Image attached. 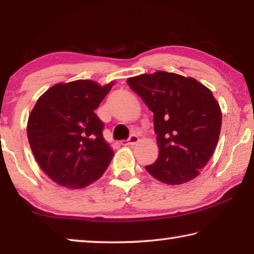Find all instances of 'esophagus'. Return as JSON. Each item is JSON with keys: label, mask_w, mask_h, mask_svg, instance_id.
Segmentation results:
<instances>
[{"label": "esophagus", "mask_w": 254, "mask_h": 254, "mask_svg": "<svg viewBox=\"0 0 254 254\" xmlns=\"http://www.w3.org/2000/svg\"><path fill=\"white\" fill-rule=\"evenodd\" d=\"M137 142H139V136L135 135V134H133V135H131L130 137H128L127 140L122 141L121 144L122 145H134Z\"/></svg>", "instance_id": "34e87169"}]
</instances>
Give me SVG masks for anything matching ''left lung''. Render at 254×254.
<instances>
[{
	"label": "left lung",
	"mask_w": 254,
	"mask_h": 254,
	"mask_svg": "<svg viewBox=\"0 0 254 254\" xmlns=\"http://www.w3.org/2000/svg\"><path fill=\"white\" fill-rule=\"evenodd\" d=\"M153 112L159 156L147 166L153 178L180 185L199 175L220 137L222 111L206 86L192 77L156 71L127 78Z\"/></svg>",
	"instance_id": "1"
}]
</instances>
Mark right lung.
Masks as SVG:
<instances>
[{"instance_id":"add662e5","label":"right lung","mask_w":254,"mask_h":254,"mask_svg":"<svg viewBox=\"0 0 254 254\" xmlns=\"http://www.w3.org/2000/svg\"><path fill=\"white\" fill-rule=\"evenodd\" d=\"M114 81L58 83L38 98L28 119L30 148L42 171L59 186L80 189L102 177L113 158L95 114Z\"/></svg>"}]
</instances>
